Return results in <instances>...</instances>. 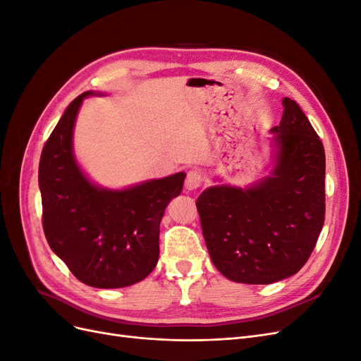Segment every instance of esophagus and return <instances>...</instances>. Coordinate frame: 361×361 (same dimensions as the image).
I'll list each match as a JSON object with an SVG mask.
<instances>
[{"mask_svg": "<svg viewBox=\"0 0 361 361\" xmlns=\"http://www.w3.org/2000/svg\"><path fill=\"white\" fill-rule=\"evenodd\" d=\"M203 183V174L199 170H191L187 174V179H185V188L188 191L197 190L200 185Z\"/></svg>", "mask_w": 361, "mask_h": 361, "instance_id": "esophagus-1", "label": "esophagus"}]
</instances>
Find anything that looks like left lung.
Returning <instances> with one entry per match:
<instances>
[{
    "instance_id": "obj_1",
    "label": "left lung",
    "mask_w": 361,
    "mask_h": 361,
    "mask_svg": "<svg viewBox=\"0 0 361 361\" xmlns=\"http://www.w3.org/2000/svg\"><path fill=\"white\" fill-rule=\"evenodd\" d=\"M276 167L250 188L216 185L195 206L215 268L245 285H269L304 267L325 218V152L300 105L285 97Z\"/></svg>"
}]
</instances>
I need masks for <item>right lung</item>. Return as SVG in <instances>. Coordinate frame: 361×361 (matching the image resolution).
I'll use <instances>...</instances> for the list:
<instances>
[{"label": "right lung", "mask_w": 361, "mask_h": 361, "mask_svg": "<svg viewBox=\"0 0 361 361\" xmlns=\"http://www.w3.org/2000/svg\"><path fill=\"white\" fill-rule=\"evenodd\" d=\"M85 92L73 99L43 146L39 164L47 241L72 274L101 289L146 279L159 257V223L180 194L185 173L125 190L92 183L73 157L72 137Z\"/></svg>", "instance_id": "add662e5"}]
</instances>
